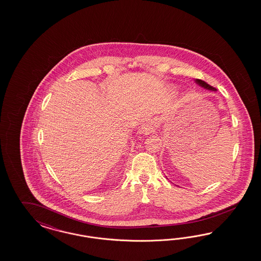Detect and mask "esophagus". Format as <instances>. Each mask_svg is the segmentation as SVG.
<instances>
[{"mask_svg": "<svg viewBox=\"0 0 261 261\" xmlns=\"http://www.w3.org/2000/svg\"><path fill=\"white\" fill-rule=\"evenodd\" d=\"M157 126H158V122H157L156 119H146L142 122V126H141V132L144 135L154 133L157 129Z\"/></svg>", "mask_w": 261, "mask_h": 261, "instance_id": "esophagus-1", "label": "esophagus"}]
</instances>
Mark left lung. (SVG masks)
<instances>
[{
  "instance_id": "1",
  "label": "left lung",
  "mask_w": 261,
  "mask_h": 261,
  "mask_svg": "<svg viewBox=\"0 0 261 261\" xmlns=\"http://www.w3.org/2000/svg\"><path fill=\"white\" fill-rule=\"evenodd\" d=\"M196 82H197L198 84H199L200 86H202V87L205 88V89H207V90H213V91H215V89H214L213 86H211L210 84H207L206 82L203 81V80H201V79H196Z\"/></svg>"
}]
</instances>
